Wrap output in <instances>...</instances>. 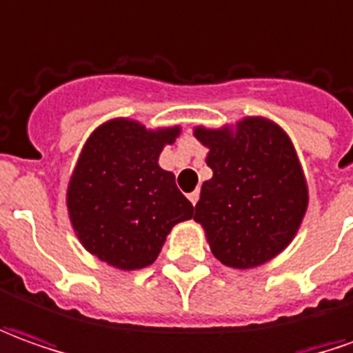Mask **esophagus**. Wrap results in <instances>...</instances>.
Returning <instances> with one entry per match:
<instances>
[{"mask_svg":"<svg viewBox=\"0 0 353 353\" xmlns=\"http://www.w3.org/2000/svg\"><path fill=\"white\" fill-rule=\"evenodd\" d=\"M187 199L191 201V205H196V201H199V191H193V193H189Z\"/></svg>","mask_w":353,"mask_h":353,"instance_id":"34e87169","label":"esophagus"}]
</instances>
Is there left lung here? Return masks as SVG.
Here are the masks:
<instances>
[{"mask_svg": "<svg viewBox=\"0 0 353 353\" xmlns=\"http://www.w3.org/2000/svg\"><path fill=\"white\" fill-rule=\"evenodd\" d=\"M193 135L208 148L212 177L201 187L195 216L212 255L226 267L255 268L282 253L296 237L309 189L288 133L267 117Z\"/></svg>", "mask_w": 353, "mask_h": 353, "instance_id": "8db88e82", "label": "left lung"}]
</instances>
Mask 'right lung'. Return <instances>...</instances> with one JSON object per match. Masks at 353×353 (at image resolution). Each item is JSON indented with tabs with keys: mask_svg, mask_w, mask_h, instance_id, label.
Segmentation results:
<instances>
[{
	"mask_svg": "<svg viewBox=\"0 0 353 353\" xmlns=\"http://www.w3.org/2000/svg\"><path fill=\"white\" fill-rule=\"evenodd\" d=\"M179 131L116 117L86 139L67 185V212L90 255L119 270L145 268L172 228L193 216L176 176L158 164Z\"/></svg>",
	"mask_w": 353,
	"mask_h": 353,
	"instance_id": "right-lung-1",
	"label": "right lung"
}]
</instances>
